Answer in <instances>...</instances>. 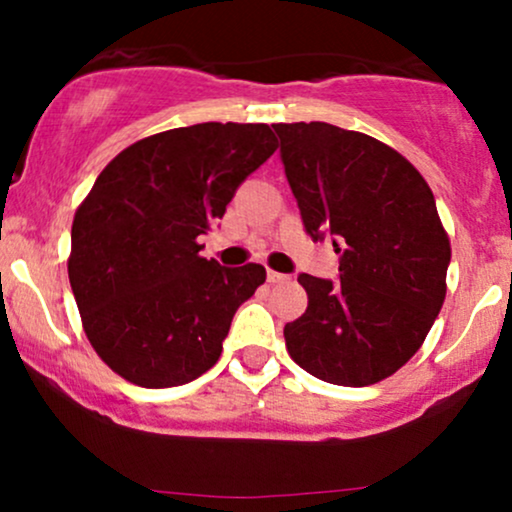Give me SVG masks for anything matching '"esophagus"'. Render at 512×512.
<instances>
[{
    "instance_id": "34e87169",
    "label": "esophagus",
    "mask_w": 512,
    "mask_h": 512,
    "mask_svg": "<svg viewBox=\"0 0 512 512\" xmlns=\"http://www.w3.org/2000/svg\"><path fill=\"white\" fill-rule=\"evenodd\" d=\"M289 279H291L289 274L274 272V269H269V272H267V281H269V284H286V281H289Z\"/></svg>"
}]
</instances>
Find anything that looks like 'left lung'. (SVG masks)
Listing matches in <instances>:
<instances>
[{
  "instance_id": "obj_1",
  "label": "left lung",
  "mask_w": 512,
  "mask_h": 512,
  "mask_svg": "<svg viewBox=\"0 0 512 512\" xmlns=\"http://www.w3.org/2000/svg\"><path fill=\"white\" fill-rule=\"evenodd\" d=\"M315 240L334 236L339 281L301 274L308 308L284 327L293 361L332 385L390 378L443 308L450 238L431 187L399 151L327 122L274 125Z\"/></svg>"
}]
</instances>
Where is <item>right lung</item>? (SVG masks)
Masks as SVG:
<instances>
[{
    "mask_svg": "<svg viewBox=\"0 0 512 512\" xmlns=\"http://www.w3.org/2000/svg\"><path fill=\"white\" fill-rule=\"evenodd\" d=\"M274 151L269 125L168 129L120 151L79 204L69 284L88 342L127 383L185 385L219 361L233 315L267 272L219 267L197 238Z\"/></svg>",
    "mask_w": 512,
    "mask_h": 512,
    "instance_id": "right-lung-1",
    "label": "right lung"
}]
</instances>
